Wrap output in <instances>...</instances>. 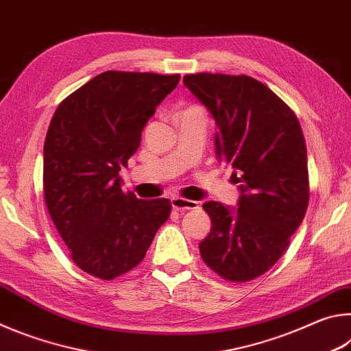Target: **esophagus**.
Returning a JSON list of instances; mask_svg holds the SVG:
<instances>
[{"label": "esophagus", "instance_id": "esophagus-1", "mask_svg": "<svg viewBox=\"0 0 351 351\" xmlns=\"http://www.w3.org/2000/svg\"><path fill=\"white\" fill-rule=\"evenodd\" d=\"M171 206H173L175 210H193L198 209V203L193 199H187V198H171Z\"/></svg>", "mask_w": 351, "mask_h": 351}]
</instances>
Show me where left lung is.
<instances>
[{
    "label": "left lung",
    "instance_id": "8db88e82",
    "mask_svg": "<svg viewBox=\"0 0 351 351\" xmlns=\"http://www.w3.org/2000/svg\"><path fill=\"white\" fill-rule=\"evenodd\" d=\"M184 85L215 119L217 159L232 164L241 182L237 209L203 206L212 229L201 257L224 280H254L287 251L310 201L300 123L274 91L245 74H187Z\"/></svg>",
    "mask_w": 351,
    "mask_h": 351
}]
</instances>
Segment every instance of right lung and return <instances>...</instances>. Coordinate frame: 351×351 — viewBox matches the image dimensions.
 Segmentation results:
<instances>
[{"label":"right lung","mask_w":351,"mask_h":351,"mask_svg":"<svg viewBox=\"0 0 351 351\" xmlns=\"http://www.w3.org/2000/svg\"><path fill=\"white\" fill-rule=\"evenodd\" d=\"M180 74L105 71L57 106L45 139L43 193L71 258L112 280L136 268L167 221V198L138 199L119 171Z\"/></svg>","instance_id":"add662e5"}]
</instances>
